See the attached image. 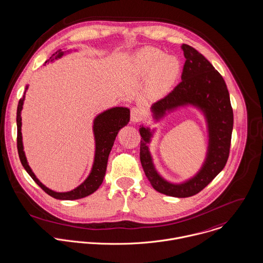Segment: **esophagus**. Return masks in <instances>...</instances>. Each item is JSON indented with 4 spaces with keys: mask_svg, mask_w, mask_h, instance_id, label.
Returning <instances> with one entry per match:
<instances>
[{
    "mask_svg": "<svg viewBox=\"0 0 263 263\" xmlns=\"http://www.w3.org/2000/svg\"><path fill=\"white\" fill-rule=\"evenodd\" d=\"M143 119V112L142 109L138 107H132L131 108V122L137 123Z\"/></svg>",
    "mask_w": 263,
    "mask_h": 263,
    "instance_id": "1",
    "label": "esophagus"
}]
</instances>
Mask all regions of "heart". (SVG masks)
I'll return each instance as SVG.
<instances>
[{"label": "heart", "instance_id": "b5f03b06", "mask_svg": "<svg viewBox=\"0 0 263 263\" xmlns=\"http://www.w3.org/2000/svg\"><path fill=\"white\" fill-rule=\"evenodd\" d=\"M130 68L137 76L149 73V89L154 93H161L176 81L180 72V62L177 57L163 54L158 48L144 47L132 55Z\"/></svg>", "mask_w": 263, "mask_h": 263}]
</instances>
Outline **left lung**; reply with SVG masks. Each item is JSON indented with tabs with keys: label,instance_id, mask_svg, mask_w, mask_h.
<instances>
[{
	"label": "left lung",
	"instance_id": "1",
	"mask_svg": "<svg viewBox=\"0 0 263 263\" xmlns=\"http://www.w3.org/2000/svg\"><path fill=\"white\" fill-rule=\"evenodd\" d=\"M181 48L186 59L182 81L166 97L152 105L151 110L157 122L181 106L192 105L201 110L209 132L206 158L201 168L185 182L175 184L166 181L158 174L149 152L155 129L140 126L139 132L140 161L154 189L167 196L185 198L204 189L224 167L230 154L234 116L222 76L194 48L185 44Z\"/></svg>",
	"mask_w": 263,
	"mask_h": 263
}]
</instances>
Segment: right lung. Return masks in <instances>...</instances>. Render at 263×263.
<instances>
[{
    "mask_svg": "<svg viewBox=\"0 0 263 263\" xmlns=\"http://www.w3.org/2000/svg\"><path fill=\"white\" fill-rule=\"evenodd\" d=\"M66 52L62 50L57 51L52 54V57L46 61L45 64L53 62V60L60 59L64 55ZM28 89V85L25 87V92ZM25 92L23 98L20 99L18 106H17V148L20 161L29 176L33 179V181L50 196L55 199L60 200H75L86 197L93 192H96L100 186L102 185L104 178H105L107 158L111 147L114 145L115 139L123 127H125L130 121V109L128 107L123 106H115L108 108L105 111L101 112L93 120V135L96 140V154H95V160L91 167V171L88 177L75 189L68 191V192H55L45 186L34 175L32 170L30 168L27 159L25 157V153L23 151V142H22V133H21V126H22V119H21V110L23 107V103L25 99Z\"/></svg>",
    "mask_w": 263,
    "mask_h": 263,
    "instance_id": "add662e5",
    "label": "right lung"
}]
</instances>
